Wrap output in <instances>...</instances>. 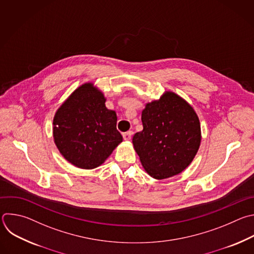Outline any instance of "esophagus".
<instances>
[{"mask_svg":"<svg viewBox=\"0 0 254 254\" xmlns=\"http://www.w3.org/2000/svg\"><path fill=\"white\" fill-rule=\"evenodd\" d=\"M131 135H132L131 131H127V132L123 133V136H124L125 140H129L131 138Z\"/></svg>","mask_w":254,"mask_h":254,"instance_id":"34e87169","label":"esophagus"}]
</instances>
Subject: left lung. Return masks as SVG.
I'll return each instance as SVG.
<instances>
[{
    "label": "left lung",
    "instance_id": "1",
    "mask_svg": "<svg viewBox=\"0 0 254 254\" xmlns=\"http://www.w3.org/2000/svg\"><path fill=\"white\" fill-rule=\"evenodd\" d=\"M143 129L132 137L144 171L155 180L184 172L201 141L200 124L193 108L173 92L147 103L141 113Z\"/></svg>",
    "mask_w": 254,
    "mask_h": 254
}]
</instances>
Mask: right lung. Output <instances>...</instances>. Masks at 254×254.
<instances>
[{
    "label": "right lung",
    "mask_w": 254,
    "mask_h": 254,
    "mask_svg": "<svg viewBox=\"0 0 254 254\" xmlns=\"http://www.w3.org/2000/svg\"><path fill=\"white\" fill-rule=\"evenodd\" d=\"M117 114L93 82L81 84L62 104L53 122L55 143L62 155L82 170L100 166L123 141Z\"/></svg>",
    "instance_id": "add662e5"
}]
</instances>
